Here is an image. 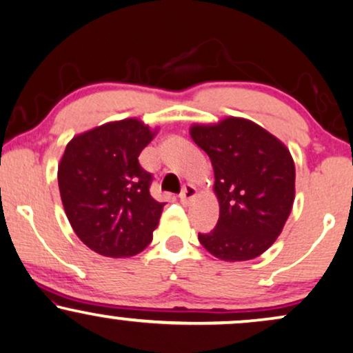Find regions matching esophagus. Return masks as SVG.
<instances>
[{
  "label": "esophagus",
  "instance_id": "obj_1",
  "mask_svg": "<svg viewBox=\"0 0 353 353\" xmlns=\"http://www.w3.org/2000/svg\"><path fill=\"white\" fill-rule=\"evenodd\" d=\"M195 195H197V189H195V185H192V184H187V185H184V189H182V192H181V202L182 203H189L192 199L195 197Z\"/></svg>",
  "mask_w": 353,
  "mask_h": 353
}]
</instances>
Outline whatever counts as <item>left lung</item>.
I'll return each instance as SVG.
<instances>
[{"label":"left lung","mask_w":353,"mask_h":353,"mask_svg":"<svg viewBox=\"0 0 353 353\" xmlns=\"http://www.w3.org/2000/svg\"><path fill=\"white\" fill-rule=\"evenodd\" d=\"M192 140L208 154L220 203L216 228L200 244L221 261H251L282 233L295 200V163L287 146L241 117L194 123Z\"/></svg>","instance_id":"obj_1"}]
</instances>
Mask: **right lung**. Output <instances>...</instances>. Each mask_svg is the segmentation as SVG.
<instances>
[{
  "label": "right lung",
  "mask_w": 353,
  "mask_h": 353,
  "mask_svg": "<svg viewBox=\"0 0 353 353\" xmlns=\"http://www.w3.org/2000/svg\"><path fill=\"white\" fill-rule=\"evenodd\" d=\"M156 132L138 119L107 122L71 138L58 164L68 221L104 257H132L148 246L164 203L150 194L153 177L138 156Z\"/></svg>",
  "instance_id": "right-lung-1"
}]
</instances>
